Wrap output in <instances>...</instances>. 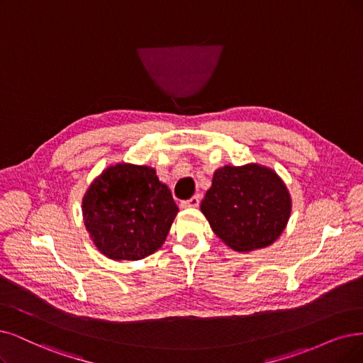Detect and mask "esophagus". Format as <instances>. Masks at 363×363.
<instances>
[{
	"mask_svg": "<svg viewBox=\"0 0 363 363\" xmlns=\"http://www.w3.org/2000/svg\"><path fill=\"white\" fill-rule=\"evenodd\" d=\"M199 203H200V196L197 194V196L190 197L189 200H182L181 206H182V208H197Z\"/></svg>",
	"mask_w": 363,
	"mask_h": 363,
	"instance_id": "obj_1",
	"label": "esophagus"
}]
</instances>
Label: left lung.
Here are the masks:
<instances>
[{"instance_id":"left-lung-1","label":"left lung","mask_w":363,"mask_h":363,"mask_svg":"<svg viewBox=\"0 0 363 363\" xmlns=\"http://www.w3.org/2000/svg\"><path fill=\"white\" fill-rule=\"evenodd\" d=\"M200 209L216 235L236 251L271 245L291 211L286 185L259 164L225 166L216 172Z\"/></svg>"}]
</instances>
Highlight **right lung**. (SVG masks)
Wrapping results in <instances>:
<instances>
[{"instance_id":"add662e5","label":"right lung","mask_w":363,"mask_h":363,"mask_svg":"<svg viewBox=\"0 0 363 363\" xmlns=\"http://www.w3.org/2000/svg\"><path fill=\"white\" fill-rule=\"evenodd\" d=\"M179 208L146 166L116 164L86 191L82 212L94 244L112 260H140L166 240Z\"/></svg>"}]
</instances>
